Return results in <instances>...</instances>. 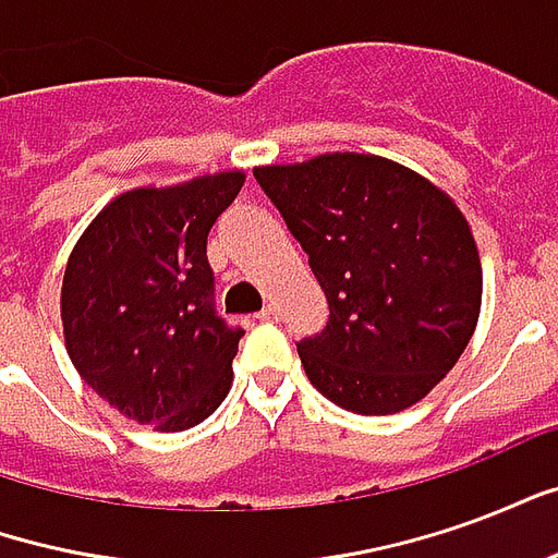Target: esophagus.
<instances>
[{"label": "esophagus", "instance_id": "obj_1", "mask_svg": "<svg viewBox=\"0 0 558 558\" xmlns=\"http://www.w3.org/2000/svg\"><path fill=\"white\" fill-rule=\"evenodd\" d=\"M256 319H259V323H278V319H280L278 307H271V304H266V307H263V311L256 314Z\"/></svg>", "mask_w": 558, "mask_h": 558}]
</instances>
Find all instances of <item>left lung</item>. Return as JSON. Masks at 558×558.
Wrapping results in <instances>:
<instances>
[{"instance_id":"obj_1","label":"left lung","mask_w":558,"mask_h":558,"mask_svg":"<svg viewBox=\"0 0 558 558\" xmlns=\"http://www.w3.org/2000/svg\"><path fill=\"white\" fill-rule=\"evenodd\" d=\"M254 175L326 292V328L295 343L311 386L359 415L418 403L463 355L481 311L478 247L454 199L355 151Z\"/></svg>"}]
</instances>
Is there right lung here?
Here are the masks:
<instances>
[{
    "label": "right lung",
    "mask_w": 558,
    "mask_h": 558,
    "mask_svg": "<svg viewBox=\"0 0 558 558\" xmlns=\"http://www.w3.org/2000/svg\"><path fill=\"white\" fill-rule=\"evenodd\" d=\"M244 184L215 172L116 196L62 280L65 347L113 410L155 430L194 427L227 398L242 328L215 311L206 242Z\"/></svg>",
    "instance_id": "right-lung-1"
}]
</instances>
